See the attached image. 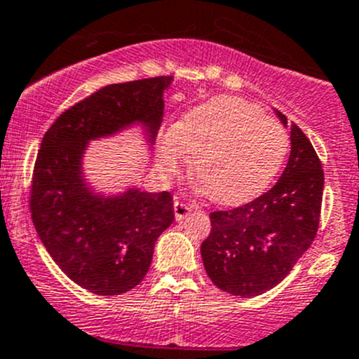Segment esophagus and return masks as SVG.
Returning a JSON list of instances; mask_svg holds the SVG:
<instances>
[{
  "label": "esophagus",
  "mask_w": 359,
  "mask_h": 359,
  "mask_svg": "<svg viewBox=\"0 0 359 359\" xmlns=\"http://www.w3.org/2000/svg\"><path fill=\"white\" fill-rule=\"evenodd\" d=\"M173 210H175L177 221H182L184 217L193 210V205H189V203L186 202H180V200H175V203H173Z\"/></svg>",
  "instance_id": "obj_1"
}]
</instances>
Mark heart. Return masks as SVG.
Segmentation results:
<instances>
[{
	"mask_svg": "<svg viewBox=\"0 0 359 359\" xmlns=\"http://www.w3.org/2000/svg\"><path fill=\"white\" fill-rule=\"evenodd\" d=\"M289 149V133L280 122L226 95L191 108L157 142L164 168H180L187 154L195 157L200 191L219 205H241L262 195L283 168Z\"/></svg>",
	"mask_w": 359,
	"mask_h": 359,
	"instance_id": "1",
	"label": "heart"
}]
</instances>
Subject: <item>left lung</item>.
I'll use <instances>...</instances> for the list:
<instances>
[{
    "mask_svg": "<svg viewBox=\"0 0 359 359\" xmlns=\"http://www.w3.org/2000/svg\"><path fill=\"white\" fill-rule=\"evenodd\" d=\"M287 126V116L278 111ZM290 156L278 182L259 198L210 212L202 260L223 292L255 297L276 287L319 230L324 172L306 134L290 122Z\"/></svg>",
    "mask_w": 359,
    "mask_h": 359,
    "instance_id": "left-lung-1",
    "label": "left lung"
}]
</instances>
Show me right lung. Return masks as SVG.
<instances>
[{
    "label": "right lung",
    "instance_id": "add662e5",
    "mask_svg": "<svg viewBox=\"0 0 359 359\" xmlns=\"http://www.w3.org/2000/svg\"><path fill=\"white\" fill-rule=\"evenodd\" d=\"M172 76L116 83L63 111L43 134L29 186L36 233L60 269L83 289L116 296L145 278L157 237L175 219L168 191L130 189L99 198L86 189L81 156L88 140L143 122L154 138Z\"/></svg>",
    "mask_w": 359,
    "mask_h": 359
}]
</instances>
